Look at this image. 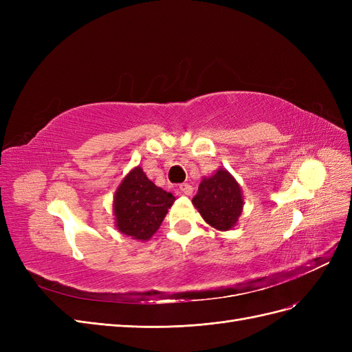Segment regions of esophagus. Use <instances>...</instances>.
Wrapping results in <instances>:
<instances>
[{"instance_id": "1", "label": "esophagus", "mask_w": 352, "mask_h": 352, "mask_svg": "<svg viewBox=\"0 0 352 352\" xmlns=\"http://www.w3.org/2000/svg\"><path fill=\"white\" fill-rule=\"evenodd\" d=\"M194 192V188L190 186L189 184H182L179 186V194L180 195H186V197H190Z\"/></svg>"}]
</instances>
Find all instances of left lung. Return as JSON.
I'll use <instances>...</instances> for the list:
<instances>
[{
    "instance_id": "1",
    "label": "left lung",
    "mask_w": 352,
    "mask_h": 352,
    "mask_svg": "<svg viewBox=\"0 0 352 352\" xmlns=\"http://www.w3.org/2000/svg\"><path fill=\"white\" fill-rule=\"evenodd\" d=\"M192 204L211 228L226 232L236 226L243 210V195L238 180L226 168L202 177Z\"/></svg>"
}]
</instances>
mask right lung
<instances>
[{"mask_svg":"<svg viewBox=\"0 0 352 352\" xmlns=\"http://www.w3.org/2000/svg\"><path fill=\"white\" fill-rule=\"evenodd\" d=\"M175 199L172 194L155 186L141 166L133 167L114 192L113 212L117 230L136 241H150Z\"/></svg>","mask_w":352,"mask_h":352,"instance_id":"right-lung-1","label":"right lung"}]
</instances>
